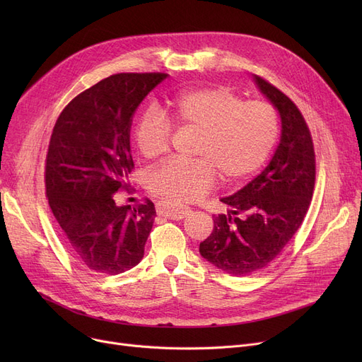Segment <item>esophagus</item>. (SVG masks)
Wrapping results in <instances>:
<instances>
[{"instance_id":"34e87169","label":"esophagus","mask_w":362,"mask_h":362,"mask_svg":"<svg viewBox=\"0 0 362 362\" xmlns=\"http://www.w3.org/2000/svg\"><path fill=\"white\" fill-rule=\"evenodd\" d=\"M157 211H158V214H163L171 220H182L192 213L191 208L186 205H182L177 202H167V201H164L158 205Z\"/></svg>"}]
</instances>
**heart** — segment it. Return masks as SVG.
Wrapping results in <instances>:
<instances>
[{"instance_id":"b5f03b06","label":"heart","mask_w":362,"mask_h":362,"mask_svg":"<svg viewBox=\"0 0 362 362\" xmlns=\"http://www.w3.org/2000/svg\"><path fill=\"white\" fill-rule=\"evenodd\" d=\"M199 130L194 161L170 160L148 177L152 191L175 201H194L221 180L248 177L267 160L279 133L276 110L264 101H243L224 86L183 90L163 108L149 105L138 119L135 144L146 160L165 154L170 124Z\"/></svg>"}]
</instances>
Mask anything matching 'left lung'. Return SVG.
I'll return each mask as SVG.
<instances>
[{
  "instance_id": "8db88e82",
  "label": "left lung",
  "mask_w": 362,
  "mask_h": 362,
  "mask_svg": "<svg viewBox=\"0 0 362 362\" xmlns=\"http://www.w3.org/2000/svg\"><path fill=\"white\" fill-rule=\"evenodd\" d=\"M254 82L279 112V145L258 176L221 198L229 210L213 216L214 229L199 243L202 258L232 276L267 267L281 252L308 211L315 182L313 139L300 111L273 85L258 76Z\"/></svg>"
}]
</instances>
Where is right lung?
Segmentation results:
<instances>
[{
	"mask_svg": "<svg viewBox=\"0 0 362 362\" xmlns=\"http://www.w3.org/2000/svg\"><path fill=\"white\" fill-rule=\"evenodd\" d=\"M164 73H119L71 100L54 126L45 167L51 211L89 270L116 276L139 264L156 218L151 201L117 205L133 168L130 127Z\"/></svg>",
	"mask_w": 362,
	"mask_h": 362,
	"instance_id": "1",
	"label": "right lung"
}]
</instances>
